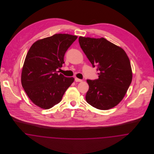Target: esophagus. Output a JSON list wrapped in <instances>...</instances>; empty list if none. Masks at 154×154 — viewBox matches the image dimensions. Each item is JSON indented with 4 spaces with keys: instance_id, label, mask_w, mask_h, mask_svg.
<instances>
[{
    "instance_id": "obj_1",
    "label": "esophagus",
    "mask_w": 154,
    "mask_h": 154,
    "mask_svg": "<svg viewBox=\"0 0 154 154\" xmlns=\"http://www.w3.org/2000/svg\"><path fill=\"white\" fill-rule=\"evenodd\" d=\"M75 82H81L82 80L79 79H78V78H75Z\"/></svg>"
}]
</instances>
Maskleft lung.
Segmentation results:
<instances>
[{"label": "left lung", "instance_id": "left-lung-1", "mask_svg": "<svg viewBox=\"0 0 154 154\" xmlns=\"http://www.w3.org/2000/svg\"><path fill=\"white\" fill-rule=\"evenodd\" d=\"M79 42L99 78L87 80L89 89L86 100L99 110H109L124 98L132 80L131 62L121 47L106 38L80 36Z\"/></svg>", "mask_w": 154, "mask_h": 154}]
</instances>
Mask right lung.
Listing matches in <instances>:
<instances>
[{"label":"right lung","mask_w":154,"mask_h":154,"mask_svg":"<svg viewBox=\"0 0 154 154\" xmlns=\"http://www.w3.org/2000/svg\"><path fill=\"white\" fill-rule=\"evenodd\" d=\"M77 36L55 34L37 40L26 56L21 74L22 87L31 101L43 109L60 102L73 77L58 74L67 49Z\"/></svg>","instance_id":"add662e5"}]
</instances>
